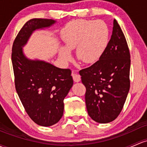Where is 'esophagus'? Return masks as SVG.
<instances>
[{
	"mask_svg": "<svg viewBox=\"0 0 147 147\" xmlns=\"http://www.w3.org/2000/svg\"><path fill=\"white\" fill-rule=\"evenodd\" d=\"M72 78H73V80L75 82H78L81 80V76L75 70L72 71Z\"/></svg>",
	"mask_w": 147,
	"mask_h": 147,
	"instance_id": "esophagus-1",
	"label": "esophagus"
}]
</instances>
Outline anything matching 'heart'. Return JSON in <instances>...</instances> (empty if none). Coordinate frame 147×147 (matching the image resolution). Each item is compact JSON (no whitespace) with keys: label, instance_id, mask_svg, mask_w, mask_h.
I'll return each mask as SVG.
<instances>
[{"label":"heart","instance_id":"b5f03b06","mask_svg":"<svg viewBox=\"0 0 147 147\" xmlns=\"http://www.w3.org/2000/svg\"><path fill=\"white\" fill-rule=\"evenodd\" d=\"M64 49L59 55L63 62L70 60L69 51L76 48L75 55L84 64H92L99 60L109 41V30L102 20H75L69 22L61 30Z\"/></svg>","mask_w":147,"mask_h":147}]
</instances>
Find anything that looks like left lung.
<instances>
[{
	"label": "left lung",
	"instance_id": "obj_1",
	"mask_svg": "<svg viewBox=\"0 0 147 147\" xmlns=\"http://www.w3.org/2000/svg\"><path fill=\"white\" fill-rule=\"evenodd\" d=\"M130 53L124 34L113 20V33L98 61L80 71L86 87L88 114L94 121L108 123L117 118L130 86Z\"/></svg>",
	"mask_w": 147,
	"mask_h": 147
}]
</instances>
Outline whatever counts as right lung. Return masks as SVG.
<instances>
[{"label":"right lung","mask_w":147,"mask_h":147,"mask_svg":"<svg viewBox=\"0 0 147 147\" xmlns=\"http://www.w3.org/2000/svg\"><path fill=\"white\" fill-rule=\"evenodd\" d=\"M53 20L34 18L27 21L17 35L12 49L15 85L30 118L41 126L58 123L63 115L65 97L73 84L69 69H61L42 61L26 58L22 48L34 30L49 27Z\"/></svg>","instance_id":"1"}]
</instances>
